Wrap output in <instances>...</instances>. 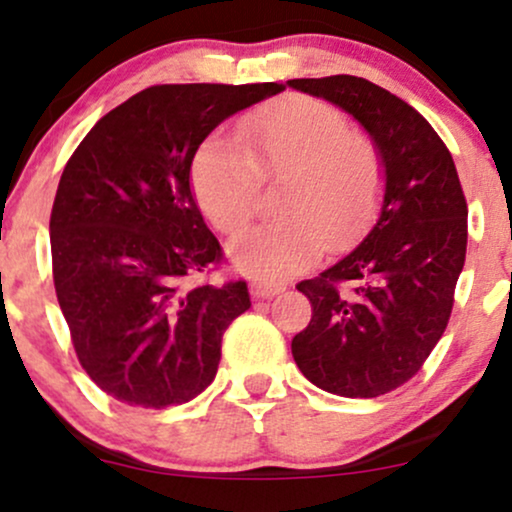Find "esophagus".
Masks as SVG:
<instances>
[{
  "mask_svg": "<svg viewBox=\"0 0 512 512\" xmlns=\"http://www.w3.org/2000/svg\"><path fill=\"white\" fill-rule=\"evenodd\" d=\"M281 291H284V286L281 284H264V281H260V284H252V293H255L257 298H272Z\"/></svg>",
  "mask_w": 512,
  "mask_h": 512,
  "instance_id": "obj_1",
  "label": "esophagus"
}]
</instances>
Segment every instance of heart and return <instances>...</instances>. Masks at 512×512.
I'll return each mask as SVG.
<instances>
[{
  "label": "heart",
  "mask_w": 512,
  "mask_h": 512,
  "mask_svg": "<svg viewBox=\"0 0 512 512\" xmlns=\"http://www.w3.org/2000/svg\"><path fill=\"white\" fill-rule=\"evenodd\" d=\"M240 144L209 134L190 161L192 195L231 236L252 219L260 180H281L279 219L240 233L228 255L250 279L276 284L361 238L378 211L385 161L368 134L330 103L284 96L238 122Z\"/></svg>",
  "instance_id": "b5f03b06"
}]
</instances>
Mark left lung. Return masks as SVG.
Segmentation results:
<instances>
[{
  "label": "left lung",
  "instance_id": "1",
  "mask_svg": "<svg viewBox=\"0 0 512 512\" xmlns=\"http://www.w3.org/2000/svg\"><path fill=\"white\" fill-rule=\"evenodd\" d=\"M289 86L354 115L385 161L378 223L354 252L305 279L313 317L291 342L310 383L380 397L419 373L448 327L467 255V199L438 132L395 93L361 76Z\"/></svg>",
  "mask_w": 512,
  "mask_h": 512
}]
</instances>
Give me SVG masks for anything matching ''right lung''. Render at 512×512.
Wrapping results in <instances>:
<instances>
[{"mask_svg": "<svg viewBox=\"0 0 512 512\" xmlns=\"http://www.w3.org/2000/svg\"><path fill=\"white\" fill-rule=\"evenodd\" d=\"M284 84H161L117 105L64 166L50 214L52 279L81 368L132 407L211 385L221 339L250 308L243 279L190 284L223 248L190 190L197 146Z\"/></svg>", "mask_w": 512, "mask_h": 512, "instance_id": "add662e5", "label": "right lung"}]
</instances>
